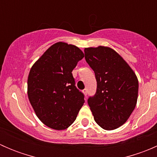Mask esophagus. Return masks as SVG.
Listing matches in <instances>:
<instances>
[{
  "label": "esophagus",
  "mask_w": 157,
  "mask_h": 157,
  "mask_svg": "<svg viewBox=\"0 0 157 157\" xmlns=\"http://www.w3.org/2000/svg\"><path fill=\"white\" fill-rule=\"evenodd\" d=\"M83 93H84V95H85V96H86V95H87V92H88L87 89H86V88H85L84 90H83Z\"/></svg>",
  "instance_id": "obj_1"
}]
</instances>
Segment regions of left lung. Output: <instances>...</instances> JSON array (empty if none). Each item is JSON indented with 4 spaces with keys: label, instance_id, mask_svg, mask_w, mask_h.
<instances>
[{
    "label": "left lung",
    "instance_id": "left-lung-1",
    "mask_svg": "<svg viewBox=\"0 0 157 157\" xmlns=\"http://www.w3.org/2000/svg\"><path fill=\"white\" fill-rule=\"evenodd\" d=\"M84 54L97 82L96 93L87 99L94 120L105 130L118 128L127 121L137 104V77L113 49L87 48Z\"/></svg>",
    "mask_w": 157,
    "mask_h": 157
}]
</instances>
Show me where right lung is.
Wrapping results in <instances>:
<instances>
[{
    "mask_svg": "<svg viewBox=\"0 0 157 157\" xmlns=\"http://www.w3.org/2000/svg\"><path fill=\"white\" fill-rule=\"evenodd\" d=\"M84 57L77 47L57 42L32 67L28 96L38 118L48 127L64 130L73 124L84 103L72 71Z\"/></svg>",
    "mask_w": 157,
    "mask_h": 157,
    "instance_id": "right-lung-1",
    "label": "right lung"
}]
</instances>
